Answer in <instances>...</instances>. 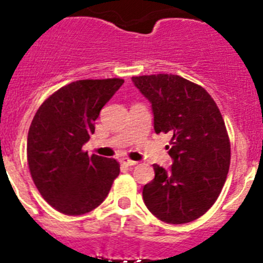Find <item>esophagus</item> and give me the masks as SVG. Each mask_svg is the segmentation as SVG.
I'll use <instances>...</instances> for the list:
<instances>
[{"mask_svg": "<svg viewBox=\"0 0 263 263\" xmlns=\"http://www.w3.org/2000/svg\"><path fill=\"white\" fill-rule=\"evenodd\" d=\"M120 162L126 166H135L137 163L136 161H132V159H128V158H122L120 159Z\"/></svg>", "mask_w": 263, "mask_h": 263, "instance_id": "esophagus-1", "label": "esophagus"}]
</instances>
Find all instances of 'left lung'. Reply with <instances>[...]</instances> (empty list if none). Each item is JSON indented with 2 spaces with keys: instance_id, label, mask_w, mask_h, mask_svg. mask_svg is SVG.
Listing matches in <instances>:
<instances>
[{
  "instance_id": "8db88e82",
  "label": "left lung",
  "mask_w": 263,
  "mask_h": 263,
  "mask_svg": "<svg viewBox=\"0 0 263 263\" xmlns=\"http://www.w3.org/2000/svg\"><path fill=\"white\" fill-rule=\"evenodd\" d=\"M132 82L152 104L156 134L171 135L173 165L165 170L154 163L144 202L162 222H192L212 208L230 168L231 148L222 114L209 93L181 76H134Z\"/></svg>"
}]
</instances>
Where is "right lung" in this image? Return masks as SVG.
Instances as JSON below:
<instances>
[{"label":"right lung","instance_id":"add662e5","mask_svg":"<svg viewBox=\"0 0 263 263\" xmlns=\"http://www.w3.org/2000/svg\"><path fill=\"white\" fill-rule=\"evenodd\" d=\"M124 80H79L65 85L33 117L27 159L35 185L54 209L80 215L109 195L119 163L82 148L95 134V120Z\"/></svg>","mask_w":263,"mask_h":263}]
</instances>
